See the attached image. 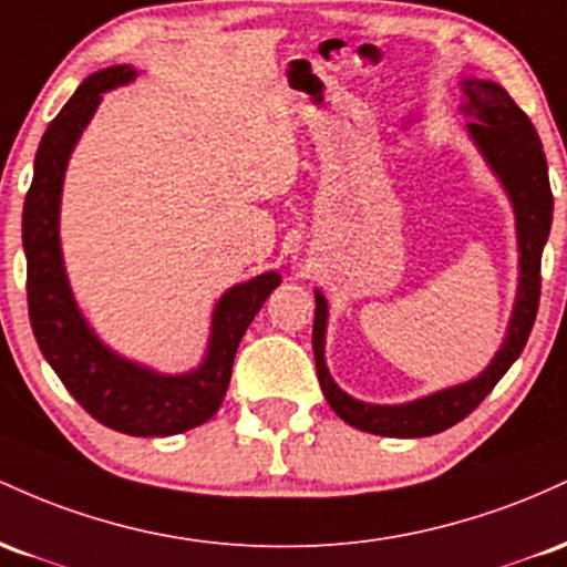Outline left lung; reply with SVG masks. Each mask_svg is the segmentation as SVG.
<instances>
[{
	"mask_svg": "<svg viewBox=\"0 0 567 567\" xmlns=\"http://www.w3.org/2000/svg\"><path fill=\"white\" fill-rule=\"evenodd\" d=\"M461 85L466 93L463 114L472 117L466 128L472 133L474 144L480 146L482 157L493 168V174L504 184L508 200L514 206V219H517L519 286L512 321H508L504 346L489 361L485 372H480V378L429 393V396L406 404H367L348 396L329 374L327 361H323L329 308L321 291H316L313 355L318 383H321L323 396L337 415L353 429L367 431V434L417 439L439 434V431H447L450 425L461 423L493 391L495 383L508 372V367L519 359L538 313L540 251L549 238L551 206H555L544 146H540L530 117L514 104L512 95L498 82L463 80Z\"/></svg>",
	"mask_w": 567,
	"mask_h": 567,
	"instance_id": "1",
	"label": "left lung"
}]
</instances>
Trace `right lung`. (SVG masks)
<instances>
[{
    "mask_svg": "<svg viewBox=\"0 0 567 567\" xmlns=\"http://www.w3.org/2000/svg\"><path fill=\"white\" fill-rule=\"evenodd\" d=\"M133 78L136 72L131 66L91 74L44 131L34 157V179L23 203L27 297L37 346L82 410L120 434L171 436L206 423L219 410L240 337L270 291L281 284V276L262 272L221 295L214 308L206 359L193 372L161 374L133 364L110 351L87 327L69 289L61 257L63 174L74 144L101 104V93Z\"/></svg>",
    "mask_w": 567,
    "mask_h": 567,
    "instance_id": "add662e5",
    "label": "right lung"
}]
</instances>
